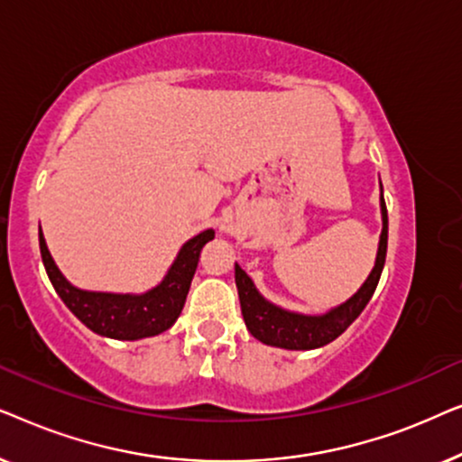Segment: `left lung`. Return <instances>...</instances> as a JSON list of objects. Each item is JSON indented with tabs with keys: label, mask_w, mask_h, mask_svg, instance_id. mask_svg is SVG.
Instances as JSON below:
<instances>
[{
	"label": "left lung",
	"mask_w": 462,
	"mask_h": 462,
	"mask_svg": "<svg viewBox=\"0 0 462 462\" xmlns=\"http://www.w3.org/2000/svg\"><path fill=\"white\" fill-rule=\"evenodd\" d=\"M381 218H383V231L381 239H378V252L374 267H372L368 280L362 283V288L357 290L351 299L340 302L338 307H332L330 311L321 315H305L288 311L273 305V302L264 299L258 292L254 282L250 280V275L239 267L236 263V286L239 294V305H242V315L250 334L254 338L261 340L264 345L280 346V349L290 351H309V349H319L328 343H332L334 338H338L353 321L357 319V315L364 311V307L368 305L372 294L381 280L383 267H384V256H387V206H384L383 198V185H381Z\"/></svg>",
	"instance_id": "left-lung-1"
}]
</instances>
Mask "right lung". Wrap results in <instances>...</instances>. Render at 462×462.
<instances>
[{
  "label": "right lung",
  "mask_w": 462,
  "mask_h": 462,
  "mask_svg": "<svg viewBox=\"0 0 462 462\" xmlns=\"http://www.w3.org/2000/svg\"><path fill=\"white\" fill-rule=\"evenodd\" d=\"M214 239V231L206 229L182 244L168 273L155 288L143 294L94 292L73 286L50 254L40 226V250L46 273L56 294L75 318L100 337L116 340H141L166 332L185 307L189 288L199 263V252Z\"/></svg>",
  "instance_id": "add662e5"
}]
</instances>
